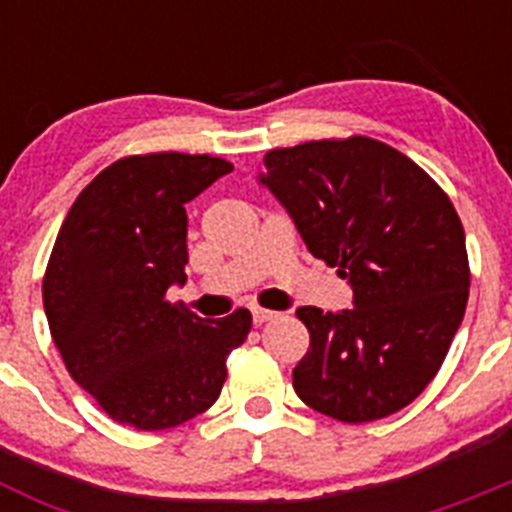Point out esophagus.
I'll use <instances>...</instances> for the list:
<instances>
[{
	"mask_svg": "<svg viewBox=\"0 0 512 512\" xmlns=\"http://www.w3.org/2000/svg\"><path fill=\"white\" fill-rule=\"evenodd\" d=\"M251 315H253V323H256V325L266 323V320H271V318H277V312L264 310V307H253V310H251Z\"/></svg>",
	"mask_w": 512,
	"mask_h": 512,
	"instance_id": "obj_1",
	"label": "esophagus"
}]
</instances>
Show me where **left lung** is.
<instances>
[{"label":"left lung","instance_id":"left-lung-1","mask_svg":"<svg viewBox=\"0 0 512 512\" xmlns=\"http://www.w3.org/2000/svg\"><path fill=\"white\" fill-rule=\"evenodd\" d=\"M261 187L307 251L354 289L351 310L300 307L310 348L292 387L312 410L369 423L428 387L469 297L464 228L443 189L379 140H310L264 158Z\"/></svg>","mask_w":512,"mask_h":512}]
</instances>
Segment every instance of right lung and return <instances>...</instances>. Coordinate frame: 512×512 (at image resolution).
<instances>
[{
    "label": "right lung",
    "mask_w": 512,
    "mask_h": 512,
    "mask_svg": "<svg viewBox=\"0 0 512 512\" xmlns=\"http://www.w3.org/2000/svg\"><path fill=\"white\" fill-rule=\"evenodd\" d=\"M233 166L215 156H128L94 176L58 230L43 307L61 359L99 408L138 431L205 413L251 312L220 320L166 302L187 282V210Z\"/></svg>",
    "instance_id": "add662e5"
}]
</instances>
